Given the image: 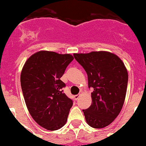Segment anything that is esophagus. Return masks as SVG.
I'll return each mask as SVG.
<instances>
[{
	"mask_svg": "<svg viewBox=\"0 0 146 146\" xmlns=\"http://www.w3.org/2000/svg\"><path fill=\"white\" fill-rule=\"evenodd\" d=\"M80 95H75V96H74L75 100H78V98H80Z\"/></svg>",
	"mask_w": 146,
	"mask_h": 146,
	"instance_id": "34e87169",
	"label": "esophagus"
}]
</instances>
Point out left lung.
<instances>
[{
    "label": "left lung",
    "mask_w": 146,
    "mask_h": 146,
    "mask_svg": "<svg viewBox=\"0 0 146 146\" xmlns=\"http://www.w3.org/2000/svg\"><path fill=\"white\" fill-rule=\"evenodd\" d=\"M88 74V87L93 88L92 104L82 110L87 123L102 129L110 125L120 113L126 98L128 72L121 60L107 51L74 54Z\"/></svg>",
    "instance_id": "8db88e82"
}]
</instances>
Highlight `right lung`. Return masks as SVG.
I'll return each mask as SVG.
<instances>
[{"label": "right lung", "instance_id": "obj_1", "mask_svg": "<svg viewBox=\"0 0 146 146\" xmlns=\"http://www.w3.org/2000/svg\"><path fill=\"white\" fill-rule=\"evenodd\" d=\"M73 60L70 54L41 51L31 56L22 70L20 82L28 111L47 130L63 127L73 106L62 90L66 84L60 79Z\"/></svg>", "mask_w": 146, "mask_h": 146}]
</instances>
